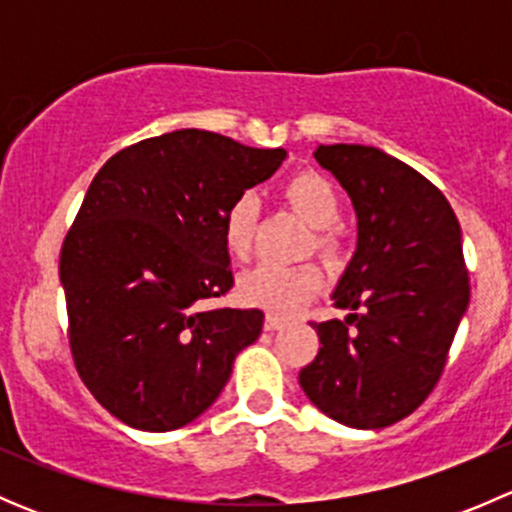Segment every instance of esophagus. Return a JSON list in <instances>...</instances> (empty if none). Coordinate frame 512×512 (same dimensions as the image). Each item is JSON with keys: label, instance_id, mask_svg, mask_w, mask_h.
Masks as SVG:
<instances>
[{"label": "esophagus", "instance_id": "1", "mask_svg": "<svg viewBox=\"0 0 512 512\" xmlns=\"http://www.w3.org/2000/svg\"><path fill=\"white\" fill-rule=\"evenodd\" d=\"M287 324V319L277 317V314H267L265 317V329L267 332H277V329H282Z\"/></svg>", "mask_w": 512, "mask_h": 512}]
</instances>
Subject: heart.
I'll use <instances>...</instances> for the list:
<instances>
[{
  "label": "heart",
  "mask_w": 512,
  "mask_h": 512,
  "mask_svg": "<svg viewBox=\"0 0 512 512\" xmlns=\"http://www.w3.org/2000/svg\"><path fill=\"white\" fill-rule=\"evenodd\" d=\"M282 198L302 215L309 225L317 227L312 247L327 265H339L347 255L342 235L334 225L342 218V200L337 188L317 173H294L282 183ZM260 205L255 195H237L225 210L223 242L235 260H250L255 250ZM322 287V270L314 262L302 265H257L247 270L237 282V292L245 304L262 307L272 314H289L302 307Z\"/></svg>",
  "instance_id": "b5f03b06"
}]
</instances>
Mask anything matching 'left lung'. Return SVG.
<instances>
[{
  "mask_svg": "<svg viewBox=\"0 0 512 512\" xmlns=\"http://www.w3.org/2000/svg\"><path fill=\"white\" fill-rule=\"evenodd\" d=\"M314 158L352 198L359 242L334 292L347 319L309 322L319 352L299 386L319 411L352 428L414 414L446 369L471 299L461 225L446 195L374 146H319Z\"/></svg>",
  "mask_w": 512,
  "mask_h": 512,
  "instance_id": "obj_1",
  "label": "left lung"
}]
</instances>
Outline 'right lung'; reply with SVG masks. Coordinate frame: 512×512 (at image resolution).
<instances>
[{"mask_svg": "<svg viewBox=\"0 0 512 512\" xmlns=\"http://www.w3.org/2000/svg\"><path fill=\"white\" fill-rule=\"evenodd\" d=\"M287 153L183 128L106 160L66 232L59 275L86 389L141 431H175L213 406L260 309H203L232 289L225 210Z\"/></svg>", "mask_w": 512, "mask_h": 512, "instance_id": "obj_1", "label": "right lung"}]
</instances>
